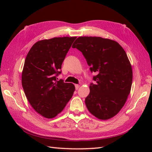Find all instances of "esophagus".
<instances>
[{"label": "esophagus", "mask_w": 152, "mask_h": 152, "mask_svg": "<svg viewBox=\"0 0 152 152\" xmlns=\"http://www.w3.org/2000/svg\"><path fill=\"white\" fill-rule=\"evenodd\" d=\"M79 88H80V86H79V85H78V84H76V85H75V88H76V90L78 89Z\"/></svg>", "instance_id": "esophagus-1"}]
</instances>
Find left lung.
Listing matches in <instances>:
<instances>
[{
  "label": "left lung",
  "instance_id": "obj_1",
  "mask_svg": "<svg viewBox=\"0 0 152 152\" xmlns=\"http://www.w3.org/2000/svg\"><path fill=\"white\" fill-rule=\"evenodd\" d=\"M73 48L83 53L95 84L91 83L86 105L91 114L102 120L121 110L129 95L133 70L126 52L116 41L96 37H80Z\"/></svg>",
  "mask_w": 152,
  "mask_h": 152
}]
</instances>
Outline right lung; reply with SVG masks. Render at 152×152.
<instances>
[{"label":"right lung","mask_w":152,"mask_h":152,"mask_svg":"<svg viewBox=\"0 0 152 152\" xmlns=\"http://www.w3.org/2000/svg\"><path fill=\"white\" fill-rule=\"evenodd\" d=\"M76 38L55 37L38 41L25 58L21 83L25 96L34 110L43 117L53 118L72 98L75 86L57 81L61 64Z\"/></svg>","instance_id":"add662e5"}]
</instances>
